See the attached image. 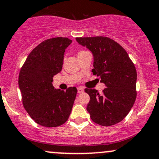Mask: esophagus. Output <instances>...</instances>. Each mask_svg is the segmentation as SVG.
Here are the masks:
<instances>
[{"label": "esophagus", "instance_id": "34e87169", "mask_svg": "<svg viewBox=\"0 0 159 159\" xmlns=\"http://www.w3.org/2000/svg\"><path fill=\"white\" fill-rule=\"evenodd\" d=\"M84 88H82V87H78V93H84Z\"/></svg>", "mask_w": 159, "mask_h": 159}]
</instances>
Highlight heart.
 I'll list each match as a JSON object with an SVG mask.
<instances>
[{"label": "heart", "instance_id": "1", "mask_svg": "<svg viewBox=\"0 0 159 159\" xmlns=\"http://www.w3.org/2000/svg\"><path fill=\"white\" fill-rule=\"evenodd\" d=\"M86 52H87V51H83V50L79 51L78 53V55H80V54H84V53H86Z\"/></svg>", "mask_w": 159, "mask_h": 159}]
</instances>
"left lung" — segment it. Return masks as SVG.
<instances>
[{
  "mask_svg": "<svg viewBox=\"0 0 159 159\" xmlns=\"http://www.w3.org/2000/svg\"><path fill=\"white\" fill-rule=\"evenodd\" d=\"M76 41L93 55L92 72L106 86L102 93L86 88L90 100L87 110L94 123L110 126L129 114L136 99L137 72L129 54L120 44L105 36L77 37Z\"/></svg>",
  "mask_w": 159,
  "mask_h": 159,
  "instance_id": "obj_1",
  "label": "left lung"
}]
</instances>
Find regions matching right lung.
<instances>
[{"mask_svg": "<svg viewBox=\"0 0 159 159\" xmlns=\"http://www.w3.org/2000/svg\"><path fill=\"white\" fill-rule=\"evenodd\" d=\"M71 43L66 37L45 40L33 49L20 70L19 87L24 107L43 126L63 125L72 111L76 87L64 91L52 85L53 77L61 72L65 50Z\"/></svg>", "mask_w": 159, "mask_h": 159, "instance_id": "1", "label": "right lung"}]
</instances>
